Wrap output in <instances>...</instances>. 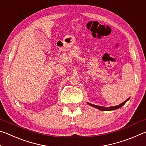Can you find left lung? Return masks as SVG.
<instances>
[{"label": "left lung", "instance_id": "1", "mask_svg": "<svg viewBox=\"0 0 146 146\" xmlns=\"http://www.w3.org/2000/svg\"><path fill=\"white\" fill-rule=\"evenodd\" d=\"M130 98H128L125 101V102H122V104H120L118 105V106H112V107H104V106H97V105H94V104H90L89 102H87L89 105L92 106V107L95 108H97L98 109V110H99L100 111H113V110H117V109L120 108L122 107V106H123V105L125 104V103H126L128 100H129Z\"/></svg>", "mask_w": 146, "mask_h": 146}]
</instances>
